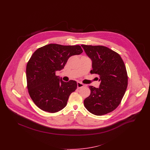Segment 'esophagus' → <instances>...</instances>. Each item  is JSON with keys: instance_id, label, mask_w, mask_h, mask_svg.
<instances>
[{"instance_id": "esophagus-1", "label": "esophagus", "mask_w": 150, "mask_h": 150, "mask_svg": "<svg viewBox=\"0 0 150 150\" xmlns=\"http://www.w3.org/2000/svg\"><path fill=\"white\" fill-rule=\"evenodd\" d=\"M84 86V85L83 84H82L81 83H80V82H78L77 83V86H78V88H80L81 87H83Z\"/></svg>"}]
</instances>
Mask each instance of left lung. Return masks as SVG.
<instances>
[{
    "label": "left lung",
    "mask_w": 150,
    "mask_h": 150,
    "mask_svg": "<svg viewBox=\"0 0 150 150\" xmlns=\"http://www.w3.org/2000/svg\"><path fill=\"white\" fill-rule=\"evenodd\" d=\"M92 62V74L99 75V88L89 86L91 94L84 105L91 113L100 116L114 111L121 102L128 86V75L120 56L102 45H81Z\"/></svg>",
    "instance_id": "obj_1"
}]
</instances>
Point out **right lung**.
Instances as JSON below:
<instances>
[{
  "label": "right lung",
  "instance_id": "obj_1",
  "mask_svg": "<svg viewBox=\"0 0 150 150\" xmlns=\"http://www.w3.org/2000/svg\"><path fill=\"white\" fill-rule=\"evenodd\" d=\"M82 52L80 45L50 44L33 53L26 66L27 84L30 97L39 108L54 113L66 106L77 83L64 81L56 72L64 68L71 56Z\"/></svg>",
  "mask_w": 150,
  "mask_h": 150
}]
</instances>
